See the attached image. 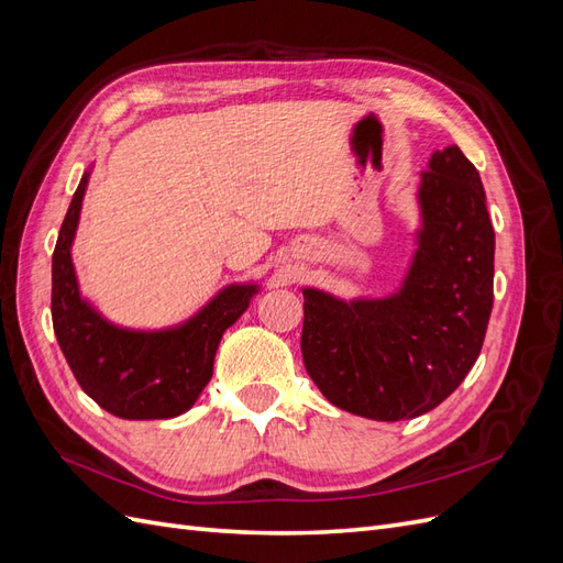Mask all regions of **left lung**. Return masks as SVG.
Masks as SVG:
<instances>
[{
  "mask_svg": "<svg viewBox=\"0 0 563 563\" xmlns=\"http://www.w3.org/2000/svg\"><path fill=\"white\" fill-rule=\"evenodd\" d=\"M416 251L397 291L343 300L302 288V360L347 413L418 418L465 380L493 308L496 232L474 164L457 145L437 150L418 187Z\"/></svg>",
  "mask_w": 563,
  "mask_h": 563,
  "instance_id": "left-lung-1",
  "label": "left lung"
}]
</instances>
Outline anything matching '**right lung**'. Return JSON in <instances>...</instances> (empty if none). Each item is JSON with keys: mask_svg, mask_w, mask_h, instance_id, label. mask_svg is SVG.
Masks as SVG:
<instances>
[{"mask_svg": "<svg viewBox=\"0 0 563 563\" xmlns=\"http://www.w3.org/2000/svg\"><path fill=\"white\" fill-rule=\"evenodd\" d=\"M91 166L84 172L51 258V317L58 345L79 387L124 420H162L190 411L213 376L220 338L261 291L230 284L176 327L141 331L117 327L79 291L73 244Z\"/></svg>", "mask_w": 563, "mask_h": 563, "instance_id": "1", "label": "right lung"}]
</instances>
